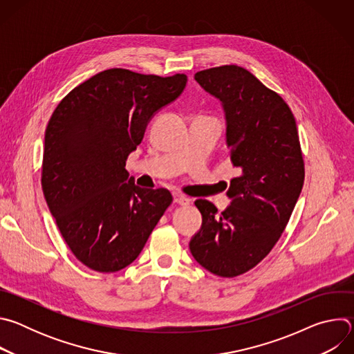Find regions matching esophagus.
Masks as SVG:
<instances>
[{"label": "esophagus", "instance_id": "1", "mask_svg": "<svg viewBox=\"0 0 354 354\" xmlns=\"http://www.w3.org/2000/svg\"><path fill=\"white\" fill-rule=\"evenodd\" d=\"M174 200L176 205H180V206H187L189 205V198L186 196H183L182 193H174Z\"/></svg>", "mask_w": 354, "mask_h": 354}]
</instances>
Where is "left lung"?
Returning <instances> with one entry per match:
<instances>
[{"mask_svg": "<svg viewBox=\"0 0 354 354\" xmlns=\"http://www.w3.org/2000/svg\"><path fill=\"white\" fill-rule=\"evenodd\" d=\"M194 80L221 100L230 158L241 175L231 180L232 201L220 214L212 201H194L203 224L189 248L213 274L236 277L281 236L304 185V160L291 109L254 74L231 64L198 71Z\"/></svg>", "mask_w": 354, "mask_h": 354, "instance_id": "left-lung-1", "label": "left lung"}]
</instances>
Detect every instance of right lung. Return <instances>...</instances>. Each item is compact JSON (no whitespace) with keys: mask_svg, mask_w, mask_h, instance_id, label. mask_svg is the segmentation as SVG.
I'll list each match as a JSON object with an SVG mask.
<instances>
[{"mask_svg":"<svg viewBox=\"0 0 354 354\" xmlns=\"http://www.w3.org/2000/svg\"><path fill=\"white\" fill-rule=\"evenodd\" d=\"M186 81L185 74L105 70L68 92L50 118L41 189L66 243L86 268L113 273L129 266L171 206L169 190L127 183L126 161L149 119Z\"/></svg>","mask_w":354,"mask_h":354,"instance_id":"1","label":"right lung"}]
</instances>
